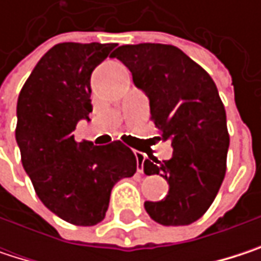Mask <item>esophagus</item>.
I'll return each instance as SVG.
<instances>
[{
    "label": "esophagus",
    "mask_w": 261,
    "mask_h": 261,
    "mask_svg": "<svg viewBox=\"0 0 261 261\" xmlns=\"http://www.w3.org/2000/svg\"><path fill=\"white\" fill-rule=\"evenodd\" d=\"M134 155H136V160H137V172H143V163H145V154L139 152V151H134Z\"/></svg>",
    "instance_id": "esophagus-1"
}]
</instances>
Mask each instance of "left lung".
<instances>
[{
    "label": "left lung",
    "instance_id": "8db88e82",
    "mask_svg": "<svg viewBox=\"0 0 261 261\" xmlns=\"http://www.w3.org/2000/svg\"><path fill=\"white\" fill-rule=\"evenodd\" d=\"M110 57L130 69L136 87L149 98L151 119L171 140L169 160H145L146 175H162L169 192L145 202L162 225H189L215 201L227 171V115L212 77L180 48L163 43L122 45Z\"/></svg>",
    "mask_w": 261,
    "mask_h": 261
}]
</instances>
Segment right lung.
<instances>
[{"instance_id":"right-lung-1","label":"right lung","mask_w":261,"mask_h":261,"mask_svg":"<svg viewBox=\"0 0 261 261\" xmlns=\"http://www.w3.org/2000/svg\"><path fill=\"white\" fill-rule=\"evenodd\" d=\"M115 43L54 45L36 65L18 98L16 142L39 199L63 221L92 227L106 216L112 189L133 177L137 162L128 146L74 139L89 121L90 75Z\"/></svg>"}]
</instances>
